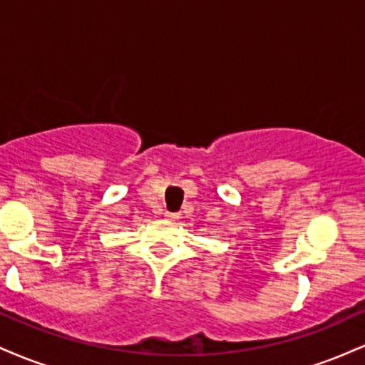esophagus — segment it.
<instances>
[{
  "label": "esophagus",
  "mask_w": 365,
  "mask_h": 365,
  "mask_svg": "<svg viewBox=\"0 0 365 365\" xmlns=\"http://www.w3.org/2000/svg\"><path fill=\"white\" fill-rule=\"evenodd\" d=\"M165 217H166V220H170V221H175V220H178L180 215H178V212H168V211H166Z\"/></svg>",
  "instance_id": "obj_1"
}]
</instances>
